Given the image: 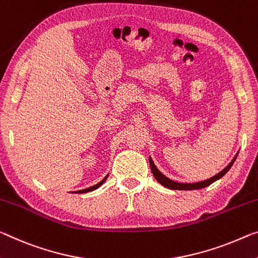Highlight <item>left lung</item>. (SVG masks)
<instances>
[{
	"label": "left lung",
	"mask_w": 258,
	"mask_h": 258,
	"mask_svg": "<svg viewBox=\"0 0 258 258\" xmlns=\"http://www.w3.org/2000/svg\"><path fill=\"white\" fill-rule=\"evenodd\" d=\"M239 153H236V155L234 157H233V159L231 161L230 164H228L226 167H225L224 170L220 171L219 173H217L216 175H214V177H211L209 179H207V180H203V181H199V182H193V183H183V182H178V181H173L171 180V179H169L167 177H165L164 174H163L161 171H159L156 165H155V163L153 162V159H151V157H149V164H150V169H151V172H153L154 177L156 180L161 183V185H163L166 188H169V189H177V190H193V189H201V188H204L207 186L211 185L212 182L217 181L218 179H220L223 177L224 174H226V172L228 170L231 169L233 163H234V161L236 159V156H238Z\"/></svg>",
	"instance_id": "8db88e82"
}]
</instances>
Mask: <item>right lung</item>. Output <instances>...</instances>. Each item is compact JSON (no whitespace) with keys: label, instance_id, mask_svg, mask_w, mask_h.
<instances>
[{"label":"right lung","instance_id":"1","mask_svg":"<svg viewBox=\"0 0 258 258\" xmlns=\"http://www.w3.org/2000/svg\"><path fill=\"white\" fill-rule=\"evenodd\" d=\"M108 175L109 174H107L105 175V177L102 179V180L99 182V183H96V185H94V186H92V187H88V188H86V189H81V190H77V191H75V193H78V194H81V193H87V191H92V190H94V189H97V188H99L102 183H103L105 180H107V178H108Z\"/></svg>","mask_w":258,"mask_h":258}]
</instances>
